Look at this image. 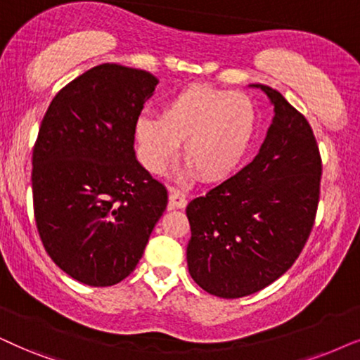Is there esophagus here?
Instances as JSON below:
<instances>
[{"label": "esophagus", "mask_w": 360, "mask_h": 360, "mask_svg": "<svg viewBox=\"0 0 360 360\" xmlns=\"http://www.w3.org/2000/svg\"><path fill=\"white\" fill-rule=\"evenodd\" d=\"M169 198H170L172 208H185L186 207V197L179 190H172Z\"/></svg>", "instance_id": "esophagus-1"}]
</instances>
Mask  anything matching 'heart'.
I'll use <instances>...</instances> for the list:
<instances>
[{"instance_id": "1", "label": "heart", "mask_w": 360, "mask_h": 360, "mask_svg": "<svg viewBox=\"0 0 360 360\" xmlns=\"http://www.w3.org/2000/svg\"><path fill=\"white\" fill-rule=\"evenodd\" d=\"M258 110L245 92L190 84L163 104L157 117H140L142 160L160 174L184 142V158L202 180H220L240 165L253 143Z\"/></svg>"}]
</instances>
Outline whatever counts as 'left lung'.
I'll return each instance as SVG.
<instances>
[{"mask_svg": "<svg viewBox=\"0 0 360 360\" xmlns=\"http://www.w3.org/2000/svg\"><path fill=\"white\" fill-rule=\"evenodd\" d=\"M255 87L274 104L259 153L186 207L188 271L200 288L226 300L258 292L291 268L319 205L323 160L309 122L273 87Z\"/></svg>", "mask_w": 360, "mask_h": 360, "instance_id": "1", "label": "left lung"}]
</instances>
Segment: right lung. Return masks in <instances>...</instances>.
Masks as SVG:
<instances>
[{
	"label": "right lung",
	"instance_id": "right-lung-1",
	"mask_svg": "<svg viewBox=\"0 0 360 360\" xmlns=\"http://www.w3.org/2000/svg\"><path fill=\"white\" fill-rule=\"evenodd\" d=\"M157 86L105 63L64 86L32 147V208L46 253L87 286H112L142 258L167 188L137 162L134 135Z\"/></svg>",
	"mask_w": 360,
	"mask_h": 360
}]
</instances>
